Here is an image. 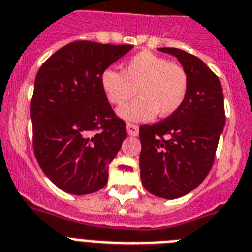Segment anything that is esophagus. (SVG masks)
Returning <instances> with one entry per match:
<instances>
[{"label":"esophagus","instance_id":"esophagus-1","mask_svg":"<svg viewBox=\"0 0 252 252\" xmlns=\"http://www.w3.org/2000/svg\"><path fill=\"white\" fill-rule=\"evenodd\" d=\"M126 132L132 137H136L138 134V126L133 123H126Z\"/></svg>","mask_w":252,"mask_h":252}]
</instances>
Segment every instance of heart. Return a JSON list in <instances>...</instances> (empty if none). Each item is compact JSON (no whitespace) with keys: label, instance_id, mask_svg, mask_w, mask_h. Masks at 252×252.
Segmentation results:
<instances>
[{"label":"heart","instance_id":"b5f03b06","mask_svg":"<svg viewBox=\"0 0 252 252\" xmlns=\"http://www.w3.org/2000/svg\"><path fill=\"white\" fill-rule=\"evenodd\" d=\"M102 91L112 105L140 98L118 110L126 120L145 122L157 114L167 118L175 114L186 98L188 75L181 64L151 52H140L126 62L124 73L106 68L101 73Z\"/></svg>","mask_w":252,"mask_h":252}]
</instances>
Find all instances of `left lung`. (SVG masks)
Returning a JSON list of instances; mask_svg holds the SVG:
<instances>
[{
  "label": "left lung",
  "mask_w": 252,
  "mask_h": 252,
  "mask_svg": "<svg viewBox=\"0 0 252 252\" xmlns=\"http://www.w3.org/2000/svg\"><path fill=\"white\" fill-rule=\"evenodd\" d=\"M175 55L188 75L183 106L153 126H140L141 181L157 197L176 199L202 184L211 171L225 124L219 77L195 55L159 48Z\"/></svg>",
  "instance_id": "1"
}]
</instances>
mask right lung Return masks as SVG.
Returning a JSON list of instances; mask_svg holds the SVG:
<instances>
[{
	"label": "right lung",
	"instance_id": "1",
	"mask_svg": "<svg viewBox=\"0 0 252 252\" xmlns=\"http://www.w3.org/2000/svg\"><path fill=\"white\" fill-rule=\"evenodd\" d=\"M132 45L75 41L40 67L31 101L33 150L44 173L66 193L107 184L108 164L126 138L101 87V73Z\"/></svg>",
	"mask_w": 252,
	"mask_h": 252
}]
</instances>
